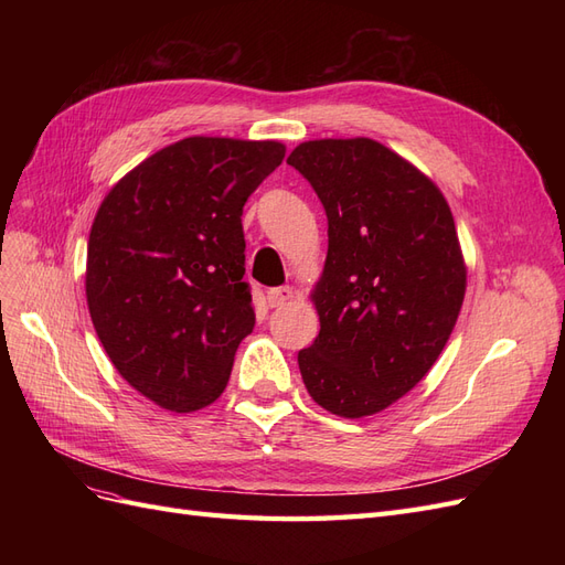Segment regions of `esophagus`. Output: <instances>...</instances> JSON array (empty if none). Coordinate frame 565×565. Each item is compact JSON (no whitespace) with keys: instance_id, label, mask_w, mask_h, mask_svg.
Listing matches in <instances>:
<instances>
[{"instance_id":"esophagus-1","label":"esophagus","mask_w":565,"mask_h":565,"mask_svg":"<svg viewBox=\"0 0 565 565\" xmlns=\"http://www.w3.org/2000/svg\"><path fill=\"white\" fill-rule=\"evenodd\" d=\"M292 297H295V289L292 287H270L268 292H266V299H268V303L273 306V309H278V306L289 303V301H292Z\"/></svg>"}]
</instances>
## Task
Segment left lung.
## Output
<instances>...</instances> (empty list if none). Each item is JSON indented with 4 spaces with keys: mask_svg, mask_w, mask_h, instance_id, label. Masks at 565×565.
Instances as JSON below:
<instances>
[{
    "mask_svg": "<svg viewBox=\"0 0 565 565\" xmlns=\"http://www.w3.org/2000/svg\"><path fill=\"white\" fill-rule=\"evenodd\" d=\"M287 164L328 214L320 332L297 355L301 380L328 413L367 417L417 386L450 339L467 289L452 212L372 139L306 141Z\"/></svg>",
    "mask_w": 565,
    "mask_h": 565,
    "instance_id": "obj_1",
    "label": "left lung"
}]
</instances>
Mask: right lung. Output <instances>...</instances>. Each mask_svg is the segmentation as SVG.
<instances>
[{
  "label": "right lung",
  "mask_w": 565,
  "mask_h": 565,
  "mask_svg": "<svg viewBox=\"0 0 565 565\" xmlns=\"http://www.w3.org/2000/svg\"><path fill=\"white\" fill-rule=\"evenodd\" d=\"M285 158L278 141L191 136L100 202L87 303L115 370L152 403L193 413L224 393L254 328L243 207Z\"/></svg>",
  "instance_id": "right-lung-1"
}]
</instances>
